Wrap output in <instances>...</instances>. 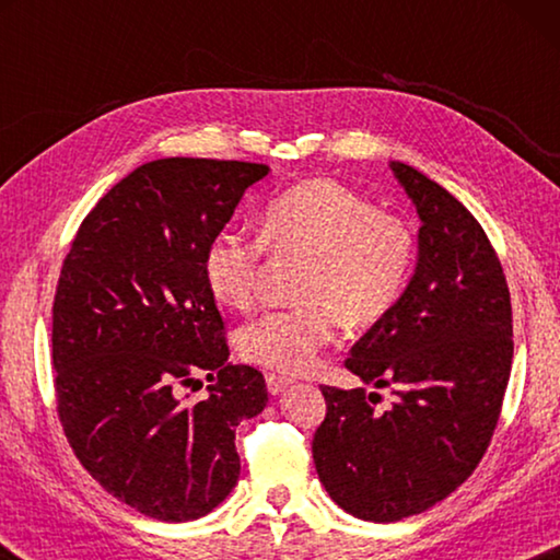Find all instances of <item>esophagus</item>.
<instances>
[{"instance_id": "34e87169", "label": "esophagus", "mask_w": 560, "mask_h": 560, "mask_svg": "<svg viewBox=\"0 0 560 560\" xmlns=\"http://www.w3.org/2000/svg\"><path fill=\"white\" fill-rule=\"evenodd\" d=\"M289 385H291V377H287V375H277V373H267V390H269L271 395H279V393H283V390H287Z\"/></svg>"}]
</instances>
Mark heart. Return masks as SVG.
<instances>
[{"mask_svg": "<svg viewBox=\"0 0 560 560\" xmlns=\"http://www.w3.org/2000/svg\"><path fill=\"white\" fill-rule=\"evenodd\" d=\"M267 254L303 259L291 308L269 311L240 330L242 355L269 371L299 375L318 363L338 320L373 326L410 283L417 234L402 214L377 210L336 179H303L271 197L259 236L220 232L205 249L202 271L212 296L249 308L259 296Z\"/></svg>", "mask_w": 560, "mask_h": 560, "instance_id": "obj_1", "label": "heart"}]
</instances>
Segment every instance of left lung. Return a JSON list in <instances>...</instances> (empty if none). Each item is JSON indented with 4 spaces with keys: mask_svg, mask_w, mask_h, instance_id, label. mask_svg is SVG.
<instances>
[{
    "mask_svg": "<svg viewBox=\"0 0 560 560\" xmlns=\"http://www.w3.org/2000/svg\"><path fill=\"white\" fill-rule=\"evenodd\" d=\"M420 214V261L402 299L350 348L346 368L375 393L320 385L318 479L358 518L422 514L467 481L497 430L514 358L504 269L487 232L447 189L390 163Z\"/></svg>",
    "mask_w": 560,
    "mask_h": 560,
    "instance_id": "left-lung-1",
    "label": "left lung"
}]
</instances>
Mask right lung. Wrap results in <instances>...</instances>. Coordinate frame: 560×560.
<instances>
[{
    "label": "right lung",
    "mask_w": 560,
    "mask_h": 560,
    "mask_svg": "<svg viewBox=\"0 0 560 560\" xmlns=\"http://www.w3.org/2000/svg\"><path fill=\"white\" fill-rule=\"evenodd\" d=\"M269 173L240 160L140 165L83 217L51 306L56 415L75 459L122 504L192 521L240 479L234 428L267 407L257 368L230 365L202 259L244 189ZM200 372L205 401L185 404Z\"/></svg>",
    "instance_id": "obj_1"
}]
</instances>
